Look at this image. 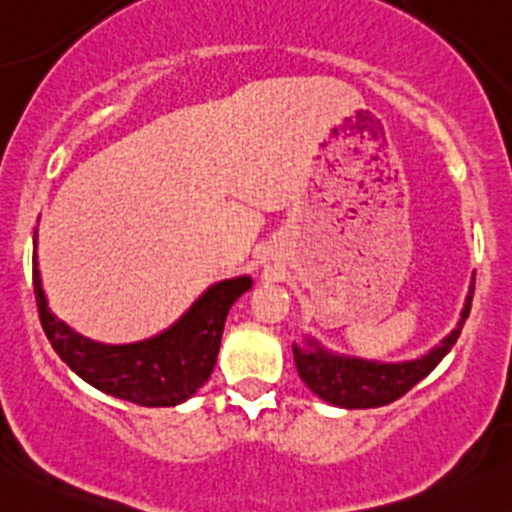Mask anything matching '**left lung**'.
Instances as JSON below:
<instances>
[{"mask_svg":"<svg viewBox=\"0 0 512 512\" xmlns=\"http://www.w3.org/2000/svg\"><path fill=\"white\" fill-rule=\"evenodd\" d=\"M472 297L474 285L469 287L467 304H464L462 321L457 324V329L423 358L392 365L367 363L358 358H338V355L326 353L317 341H307V350L292 346L297 372L314 394L341 409H377V406L392 404L411 387H416L423 377L430 375L435 365L450 353V348L457 343L459 331H462V324L469 317Z\"/></svg>","mask_w":512,"mask_h":512,"instance_id":"obj_1","label":"left lung"}]
</instances>
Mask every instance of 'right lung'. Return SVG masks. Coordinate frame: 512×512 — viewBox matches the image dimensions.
<instances>
[{"label":"right lung","instance_id":"right-lung-1","mask_svg":"<svg viewBox=\"0 0 512 512\" xmlns=\"http://www.w3.org/2000/svg\"><path fill=\"white\" fill-rule=\"evenodd\" d=\"M249 287L251 278L246 275L222 280L159 336L128 346H106L55 319L45 302L33 256V292L50 346L91 387L140 406H176L208 382L220 353L229 307Z\"/></svg>","mask_w":512,"mask_h":512}]
</instances>
